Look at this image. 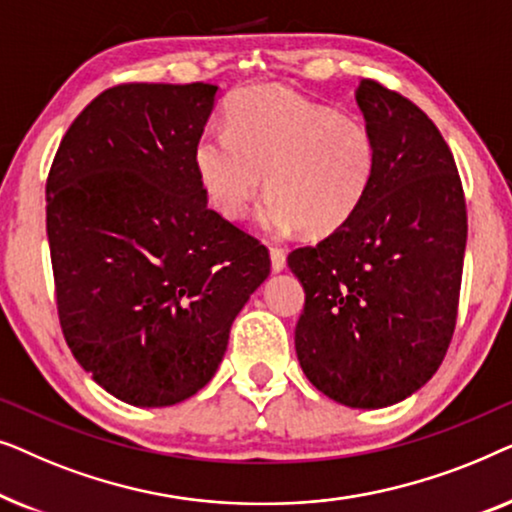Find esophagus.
Segmentation results:
<instances>
[{
	"instance_id": "obj_1",
	"label": "esophagus",
	"mask_w": 512,
	"mask_h": 512,
	"mask_svg": "<svg viewBox=\"0 0 512 512\" xmlns=\"http://www.w3.org/2000/svg\"><path fill=\"white\" fill-rule=\"evenodd\" d=\"M270 263H272V270L282 272L286 268V254H284V251L277 249V247H270Z\"/></svg>"
}]
</instances>
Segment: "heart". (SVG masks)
<instances>
[{
	"mask_svg": "<svg viewBox=\"0 0 512 512\" xmlns=\"http://www.w3.org/2000/svg\"><path fill=\"white\" fill-rule=\"evenodd\" d=\"M223 121L226 132L207 130L193 151L200 184L223 219H244L265 186L268 233L300 228L324 237L368 198L380 156L361 118L263 83L237 90Z\"/></svg>",
	"mask_w": 512,
	"mask_h": 512,
	"instance_id": "obj_1",
	"label": "heart"
}]
</instances>
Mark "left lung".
Instances as JSON below:
<instances>
[{"instance_id":"obj_1","label":"left lung","mask_w":512,"mask_h":512,"mask_svg":"<svg viewBox=\"0 0 512 512\" xmlns=\"http://www.w3.org/2000/svg\"><path fill=\"white\" fill-rule=\"evenodd\" d=\"M377 142L368 198L317 247L289 254L305 289L300 368L349 408H387L431 380L450 347L466 251V200L450 146L417 104L363 79Z\"/></svg>"}]
</instances>
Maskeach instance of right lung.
Here are the masks:
<instances>
[{"label": "right lung", "mask_w": 512, "mask_h": 512, "mask_svg": "<svg viewBox=\"0 0 512 512\" xmlns=\"http://www.w3.org/2000/svg\"><path fill=\"white\" fill-rule=\"evenodd\" d=\"M216 90H104L69 125L48 172L62 333L81 368L137 408L198 394L270 275L268 249L207 207L195 172Z\"/></svg>", "instance_id": "1"}]
</instances>
